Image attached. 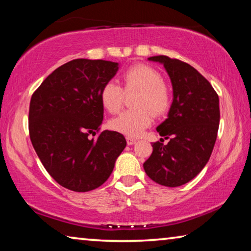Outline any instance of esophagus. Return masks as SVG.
<instances>
[{
	"label": "esophagus",
	"instance_id": "34e87169",
	"mask_svg": "<svg viewBox=\"0 0 251 251\" xmlns=\"http://www.w3.org/2000/svg\"><path fill=\"white\" fill-rule=\"evenodd\" d=\"M136 143V139L134 138H130V137H127V145H134V144Z\"/></svg>",
	"mask_w": 251,
	"mask_h": 251
}]
</instances>
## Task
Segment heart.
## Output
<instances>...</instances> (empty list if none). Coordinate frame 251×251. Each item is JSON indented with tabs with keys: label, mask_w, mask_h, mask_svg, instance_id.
Returning a JSON list of instances; mask_svg holds the SVG:
<instances>
[{
	"label": "heart",
	"mask_w": 251,
	"mask_h": 251,
	"mask_svg": "<svg viewBox=\"0 0 251 251\" xmlns=\"http://www.w3.org/2000/svg\"><path fill=\"white\" fill-rule=\"evenodd\" d=\"M125 91H139L135 106L114 117L110 128L128 137H138L151 124L152 116L164 115L171 106V95L165 87L163 76L151 66L138 64L129 67L123 74ZM124 99V91L114 80H108L100 91V101L109 113H117Z\"/></svg>",
	"instance_id": "1"
}]
</instances>
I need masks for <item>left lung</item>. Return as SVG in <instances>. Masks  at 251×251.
I'll list each match as a JSON object with an SVG mask.
<instances>
[{"label": "left lung", "instance_id": "1", "mask_svg": "<svg viewBox=\"0 0 251 251\" xmlns=\"http://www.w3.org/2000/svg\"><path fill=\"white\" fill-rule=\"evenodd\" d=\"M148 61L166 70L173 103L167 118L156 128L163 138L151 145L144 169L157 184L178 187L196 177L210 158L220 120L219 99L210 83L187 63L164 55ZM164 139H169L167 144Z\"/></svg>", "mask_w": 251, "mask_h": 251}]
</instances>
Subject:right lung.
Returning <instances> with one entry per match:
<instances>
[{
    "label": "right lung",
    "instance_id": "1",
    "mask_svg": "<svg viewBox=\"0 0 251 251\" xmlns=\"http://www.w3.org/2000/svg\"><path fill=\"white\" fill-rule=\"evenodd\" d=\"M120 64L103 59H73L46 77L32 95L28 130L32 145L46 171L73 192L103 185L126 147L121 133L103 130L100 91Z\"/></svg>",
    "mask_w": 251,
    "mask_h": 251
}]
</instances>
